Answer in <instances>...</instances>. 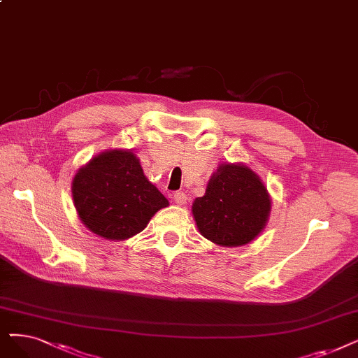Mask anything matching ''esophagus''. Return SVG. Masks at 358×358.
I'll use <instances>...</instances> for the list:
<instances>
[{
    "label": "esophagus",
    "mask_w": 358,
    "mask_h": 358,
    "mask_svg": "<svg viewBox=\"0 0 358 358\" xmlns=\"http://www.w3.org/2000/svg\"><path fill=\"white\" fill-rule=\"evenodd\" d=\"M173 199H175V203L178 206H183L185 203H187V194H185V192H175Z\"/></svg>",
    "instance_id": "1"
}]
</instances>
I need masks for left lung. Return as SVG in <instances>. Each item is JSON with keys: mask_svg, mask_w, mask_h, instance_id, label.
<instances>
[{"mask_svg": "<svg viewBox=\"0 0 358 358\" xmlns=\"http://www.w3.org/2000/svg\"><path fill=\"white\" fill-rule=\"evenodd\" d=\"M270 211L267 188L244 163L219 164L206 194L192 203L199 234L220 247L250 244L264 231Z\"/></svg>", "mask_w": 358, "mask_h": 358, "instance_id": "1", "label": "left lung"}]
</instances>
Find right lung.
Here are the masks:
<instances>
[{
	"mask_svg": "<svg viewBox=\"0 0 358 358\" xmlns=\"http://www.w3.org/2000/svg\"><path fill=\"white\" fill-rule=\"evenodd\" d=\"M71 196L85 227L110 241L135 236L169 206L132 150H108L92 157L71 180Z\"/></svg>",
	"mask_w": 358,
	"mask_h": 358,
	"instance_id": "right-lung-1",
	"label": "right lung"
}]
</instances>
